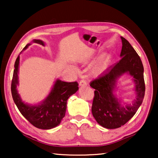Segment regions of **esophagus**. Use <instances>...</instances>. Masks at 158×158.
Listing matches in <instances>:
<instances>
[{
	"label": "esophagus",
	"instance_id": "obj_1",
	"mask_svg": "<svg viewBox=\"0 0 158 158\" xmlns=\"http://www.w3.org/2000/svg\"><path fill=\"white\" fill-rule=\"evenodd\" d=\"M79 85H81V86H87V85H88V83H87V81H85V80H83V79H82L81 81H80V83H79Z\"/></svg>",
	"mask_w": 158,
	"mask_h": 158
}]
</instances>
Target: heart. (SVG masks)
Returning a JSON list of instances; mask_svg holds the SVG:
<instances>
[{
  "mask_svg": "<svg viewBox=\"0 0 158 158\" xmlns=\"http://www.w3.org/2000/svg\"><path fill=\"white\" fill-rule=\"evenodd\" d=\"M108 62H109V57L103 58V59L101 60V61H99L94 67V68H93V73L96 75L101 73L106 68V67L107 66Z\"/></svg>",
  "mask_w": 158,
  "mask_h": 158,
  "instance_id": "obj_1",
  "label": "heart"
}]
</instances>
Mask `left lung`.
Returning <instances> with one entry per match:
<instances>
[{
    "label": "left lung",
    "mask_w": 158,
    "mask_h": 158,
    "mask_svg": "<svg viewBox=\"0 0 158 158\" xmlns=\"http://www.w3.org/2000/svg\"><path fill=\"white\" fill-rule=\"evenodd\" d=\"M122 49L119 61L90 83L94 88L91 111L95 119L107 129L119 128L132 118L142 104L145 91L144 68L139 56L126 39L121 36ZM125 72L134 77L137 98L132 105L121 107L113 94L116 80Z\"/></svg>",
    "instance_id": "1"
}]
</instances>
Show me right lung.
<instances>
[{"instance_id":"right-lung-1","label":"right lung","mask_w":158,"mask_h":158,"mask_svg":"<svg viewBox=\"0 0 158 158\" xmlns=\"http://www.w3.org/2000/svg\"><path fill=\"white\" fill-rule=\"evenodd\" d=\"M34 42L44 45L41 40H34ZM29 44L26 45L23 49H27ZM19 56L16 58L14 64V70L11 81V94L14 103L21 114L36 128L41 129H50L57 127L61 122L65 115L67 101L69 97L78 90L77 82H63L57 80L54 85L52 90L43 103L38 106L25 104L21 101L17 92L18 85V70Z\"/></svg>"}]
</instances>
